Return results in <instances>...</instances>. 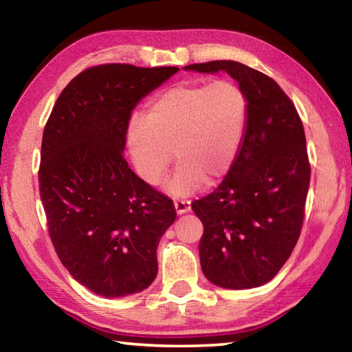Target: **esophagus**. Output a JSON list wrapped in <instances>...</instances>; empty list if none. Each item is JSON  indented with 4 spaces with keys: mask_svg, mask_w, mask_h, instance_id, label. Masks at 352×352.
I'll use <instances>...</instances> for the list:
<instances>
[{
    "mask_svg": "<svg viewBox=\"0 0 352 352\" xmlns=\"http://www.w3.org/2000/svg\"><path fill=\"white\" fill-rule=\"evenodd\" d=\"M177 214H184L190 210V201L189 200H175L174 201Z\"/></svg>",
    "mask_w": 352,
    "mask_h": 352,
    "instance_id": "obj_1",
    "label": "esophagus"
}]
</instances>
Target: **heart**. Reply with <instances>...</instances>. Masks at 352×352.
Instances as JSON below:
<instances>
[{
  "label": "heart",
  "mask_w": 352,
  "mask_h": 352,
  "mask_svg": "<svg viewBox=\"0 0 352 352\" xmlns=\"http://www.w3.org/2000/svg\"><path fill=\"white\" fill-rule=\"evenodd\" d=\"M248 99L233 80L180 83L148 104L144 118L127 126V146L136 174L148 186L163 180L174 148L178 164L166 184L186 197L228 175L248 127Z\"/></svg>",
  "instance_id": "1"
}]
</instances>
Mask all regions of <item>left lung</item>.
<instances>
[{
  "label": "left lung",
  "mask_w": 352,
  "mask_h": 352,
  "mask_svg": "<svg viewBox=\"0 0 352 352\" xmlns=\"http://www.w3.org/2000/svg\"><path fill=\"white\" fill-rule=\"evenodd\" d=\"M225 71L247 94L248 127L233 169L192 211L204 223L200 265L223 289L269 283L294 252L311 183L306 136L295 105L264 73L233 60L184 67Z\"/></svg>",
  "instance_id": "8db88e82"
}]
</instances>
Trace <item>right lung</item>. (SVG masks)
<instances>
[{
	"label": "right lung",
	"instance_id": "obj_1",
	"mask_svg": "<svg viewBox=\"0 0 352 352\" xmlns=\"http://www.w3.org/2000/svg\"><path fill=\"white\" fill-rule=\"evenodd\" d=\"M177 71L88 68L65 87L46 122L38 184L52 245L71 276L96 295L138 294L158 273L157 248L175 208L122 153L133 109Z\"/></svg>",
	"mask_w": 352,
	"mask_h": 352
}]
</instances>
